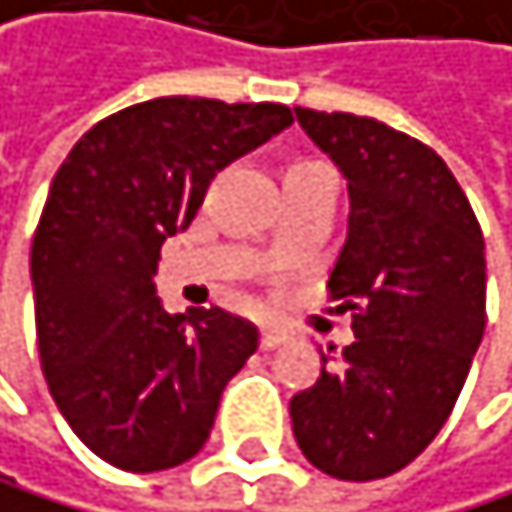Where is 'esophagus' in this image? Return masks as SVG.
Segmentation results:
<instances>
[{
    "mask_svg": "<svg viewBox=\"0 0 512 512\" xmlns=\"http://www.w3.org/2000/svg\"><path fill=\"white\" fill-rule=\"evenodd\" d=\"M286 337H290V334H286L283 328H277V325H264V328H261V347H264V350H274V347H280V344L286 341Z\"/></svg>",
    "mask_w": 512,
    "mask_h": 512,
    "instance_id": "34e87169",
    "label": "esophagus"
}]
</instances>
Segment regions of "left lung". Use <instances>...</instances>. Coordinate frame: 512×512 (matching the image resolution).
I'll use <instances>...</instances> for the list:
<instances>
[{"label": "left lung", "instance_id": "1", "mask_svg": "<svg viewBox=\"0 0 512 512\" xmlns=\"http://www.w3.org/2000/svg\"><path fill=\"white\" fill-rule=\"evenodd\" d=\"M296 120L347 178L328 290L353 312V344L318 350V382L290 401L293 436L331 478H389L440 433L484 337L481 226L446 162L408 133L309 107Z\"/></svg>", "mask_w": 512, "mask_h": 512}]
</instances>
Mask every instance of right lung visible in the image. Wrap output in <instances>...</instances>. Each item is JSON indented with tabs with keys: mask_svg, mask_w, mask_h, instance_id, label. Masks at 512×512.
I'll return each instance as SVG.
<instances>
[{
	"mask_svg": "<svg viewBox=\"0 0 512 512\" xmlns=\"http://www.w3.org/2000/svg\"><path fill=\"white\" fill-rule=\"evenodd\" d=\"M293 123L286 104L155 98L104 117L56 171L31 245L40 366L72 433L123 472L203 449L258 328L222 309L165 312L155 267L216 171Z\"/></svg>",
	"mask_w": 512,
	"mask_h": 512,
	"instance_id": "right-lung-1",
	"label": "right lung"
}]
</instances>
